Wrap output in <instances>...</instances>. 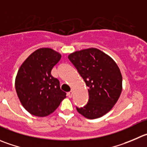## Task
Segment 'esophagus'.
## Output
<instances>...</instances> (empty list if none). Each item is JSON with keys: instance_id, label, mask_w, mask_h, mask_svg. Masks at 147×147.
Listing matches in <instances>:
<instances>
[{"instance_id": "1", "label": "esophagus", "mask_w": 147, "mask_h": 147, "mask_svg": "<svg viewBox=\"0 0 147 147\" xmlns=\"http://www.w3.org/2000/svg\"><path fill=\"white\" fill-rule=\"evenodd\" d=\"M73 93H74V92H73V91L71 90L70 92H68V93H67V95L68 96V97H70V98H71V97H72Z\"/></svg>"}]
</instances>
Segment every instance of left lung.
I'll list each match as a JSON object with an SVG mask.
<instances>
[{"instance_id": "obj_1", "label": "left lung", "mask_w": 147, "mask_h": 147, "mask_svg": "<svg viewBox=\"0 0 147 147\" xmlns=\"http://www.w3.org/2000/svg\"><path fill=\"white\" fill-rule=\"evenodd\" d=\"M68 58L89 88V102L76 110L89 119L103 116L115 105L122 92L119 67L111 57L93 47L74 52Z\"/></svg>"}]
</instances>
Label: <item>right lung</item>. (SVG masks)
Masks as SVG:
<instances>
[{
	"label": "right lung",
	"mask_w": 147,
	"mask_h": 147,
	"mask_svg": "<svg viewBox=\"0 0 147 147\" xmlns=\"http://www.w3.org/2000/svg\"><path fill=\"white\" fill-rule=\"evenodd\" d=\"M61 54L48 47L37 49L21 65L15 79L17 96L30 114L45 117L53 113L66 93L60 87L51 71L61 60Z\"/></svg>",
	"instance_id": "add662e5"
}]
</instances>
